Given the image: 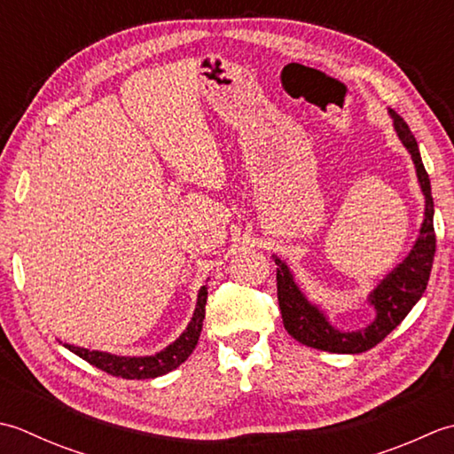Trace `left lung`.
<instances>
[{
	"instance_id": "8db88e82",
	"label": "left lung",
	"mask_w": 454,
	"mask_h": 454,
	"mask_svg": "<svg viewBox=\"0 0 454 454\" xmlns=\"http://www.w3.org/2000/svg\"><path fill=\"white\" fill-rule=\"evenodd\" d=\"M390 114L394 117L397 137L402 138L403 146L410 151L415 170H418V178L425 196V219L419 231V237L415 240L408 258H405L400 266H395L394 270L378 284V288L370 294V303H372L376 309V319L370 323L368 327L353 333L339 331L329 325L325 316H323L316 305H311L305 300L301 290L295 286L294 276L290 274V268L286 266V262H282L278 256L274 258L278 303L286 331H288L295 340H300V343L319 350H327V353L356 355L376 347L378 343H382V340L405 319L413 305L419 301L429 282L434 256V209L429 174L421 162L418 141H415V137L411 135L408 123H405L395 111H390Z\"/></svg>"
}]
</instances>
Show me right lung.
<instances>
[{
  "instance_id": "right-lung-1",
  "label": "right lung",
  "mask_w": 454,
  "mask_h": 454,
  "mask_svg": "<svg viewBox=\"0 0 454 454\" xmlns=\"http://www.w3.org/2000/svg\"><path fill=\"white\" fill-rule=\"evenodd\" d=\"M206 303H207V288L201 286L198 294V305L196 311H193V317L190 321L188 329L182 333V335L174 340L172 345L166 347L160 353L153 356H117L109 353H99V350H88L72 345H64L70 348L74 355L84 358L86 363L94 364L96 368L104 370V372L111 376L127 378V380H146V378H156L162 376L170 370L178 368L184 360H186L192 350L196 348L203 319H206Z\"/></svg>"
}]
</instances>
